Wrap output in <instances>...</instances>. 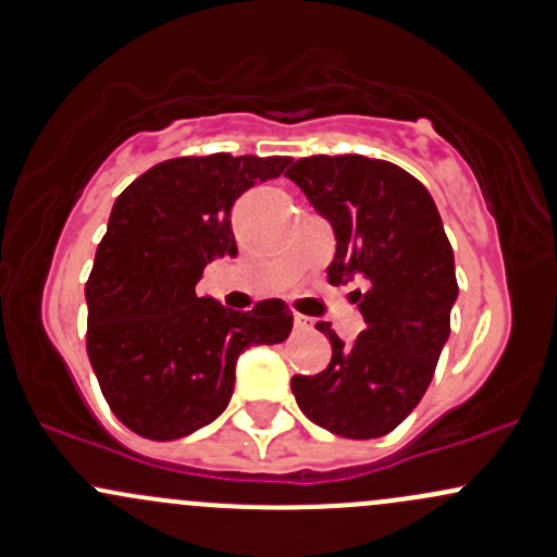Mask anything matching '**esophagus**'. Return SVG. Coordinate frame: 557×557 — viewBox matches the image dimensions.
I'll return each instance as SVG.
<instances>
[{
  "label": "esophagus",
  "mask_w": 557,
  "mask_h": 557,
  "mask_svg": "<svg viewBox=\"0 0 557 557\" xmlns=\"http://www.w3.org/2000/svg\"><path fill=\"white\" fill-rule=\"evenodd\" d=\"M294 325L298 331H309V327H312V320L304 318V314H294Z\"/></svg>",
  "instance_id": "1"
}]
</instances>
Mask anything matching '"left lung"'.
Here are the masks:
<instances>
[{
    "label": "left lung",
    "instance_id": "left-lung-1",
    "mask_svg": "<svg viewBox=\"0 0 557 557\" xmlns=\"http://www.w3.org/2000/svg\"><path fill=\"white\" fill-rule=\"evenodd\" d=\"M336 234L333 285L360 274L355 290L366 331L344 344L331 323V362L294 376L298 408L333 435L371 441L395 430L435 376L459 296L454 250L435 200L403 168L360 154L304 157L285 173Z\"/></svg>",
    "mask_w": 557,
    "mask_h": 557
}]
</instances>
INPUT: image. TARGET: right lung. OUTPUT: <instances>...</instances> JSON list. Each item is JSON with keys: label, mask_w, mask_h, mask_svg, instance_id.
I'll use <instances>...</instances> for the list:
<instances>
[{"label": "right lung", "mask_w": 557, "mask_h": 557, "mask_svg": "<svg viewBox=\"0 0 557 557\" xmlns=\"http://www.w3.org/2000/svg\"><path fill=\"white\" fill-rule=\"evenodd\" d=\"M290 157H178L138 175L109 215L85 285L87 357L114 417L149 441L191 435L224 413L237 357L280 344V298L232 312L197 296L202 269L237 256L232 205Z\"/></svg>", "instance_id": "right-lung-1"}]
</instances>
